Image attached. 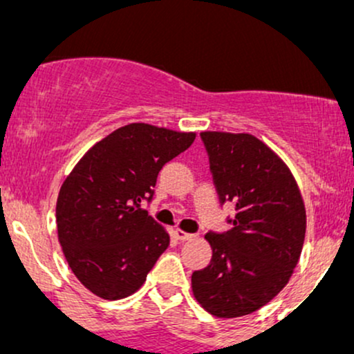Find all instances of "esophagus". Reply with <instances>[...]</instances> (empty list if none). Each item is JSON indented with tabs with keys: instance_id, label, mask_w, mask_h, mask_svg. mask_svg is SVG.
<instances>
[{
	"instance_id": "obj_1",
	"label": "esophagus",
	"mask_w": 354,
	"mask_h": 354,
	"mask_svg": "<svg viewBox=\"0 0 354 354\" xmlns=\"http://www.w3.org/2000/svg\"><path fill=\"white\" fill-rule=\"evenodd\" d=\"M193 236H194V234L185 233L183 230H174V238L180 239V241H188V239H191Z\"/></svg>"
}]
</instances>
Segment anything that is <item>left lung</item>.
<instances>
[{"instance_id": "left-lung-1", "label": "left lung", "mask_w": 354, "mask_h": 354, "mask_svg": "<svg viewBox=\"0 0 354 354\" xmlns=\"http://www.w3.org/2000/svg\"><path fill=\"white\" fill-rule=\"evenodd\" d=\"M219 201L234 203L231 230L206 233L213 256L191 276L196 301L216 318L251 315L286 286L301 256L306 209L290 168L248 133L203 131Z\"/></svg>"}]
</instances>
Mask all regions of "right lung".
<instances>
[{"label": "right lung", "mask_w": 354, "mask_h": 354, "mask_svg": "<svg viewBox=\"0 0 354 354\" xmlns=\"http://www.w3.org/2000/svg\"><path fill=\"white\" fill-rule=\"evenodd\" d=\"M196 133L146 123L118 128L73 168L56 203L58 239L76 278L103 299L140 290L169 246V234L141 208L158 173Z\"/></svg>", "instance_id": "right-lung-1"}]
</instances>
